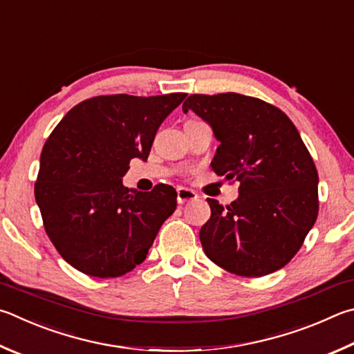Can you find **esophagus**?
Instances as JSON below:
<instances>
[{
	"mask_svg": "<svg viewBox=\"0 0 354 354\" xmlns=\"http://www.w3.org/2000/svg\"><path fill=\"white\" fill-rule=\"evenodd\" d=\"M196 198H198V195L195 194L194 190H189V189H184V187H179L178 189V203L179 204H185V203L195 201Z\"/></svg>",
	"mask_w": 354,
	"mask_h": 354,
	"instance_id": "1",
	"label": "esophagus"
}]
</instances>
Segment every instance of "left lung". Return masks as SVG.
Wrapping results in <instances>:
<instances>
[{
  "instance_id": "obj_1",
  "label": "left lung",
  "mask_w": 354,
  "mask_h": 354,
  "mask_svg": "<svg viewBox=\"0 0 354 354\" xmlns=\"http://www.w3.org/2000/svg\"><path fill=\"white\" fill-rule=\"evenodd\" d=\"M194 111L220 142L212 170L240 183L227 207L207 198L199 230L209 259L243 277L279 271L297 254L319 212V176L297 128L274 105L249 95L192 94Z\"/></svg>"
}]
</instances>
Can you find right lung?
<instances>
[{
	"instance_id": "1",
	"label": "right lung",
	"mask_w": 354,
	"mask_h": 354,
	"mask_svg": "<svg viewBox=\"0 0 354 354\" xmlns=\"http://www.w3.org/2000/svg\"><path fill=\"white\" fill-rule=\"evenodd\" d=\"M99 95L68 111L43 147L35 201L46 234L71 266L91 277H120L140 265L176 190L127 189L130 160H147L158 128L185 99Z\"/></svg>"
}]
</instances>
